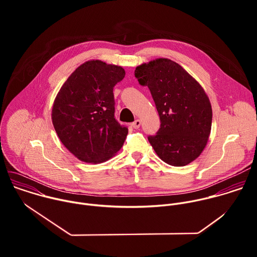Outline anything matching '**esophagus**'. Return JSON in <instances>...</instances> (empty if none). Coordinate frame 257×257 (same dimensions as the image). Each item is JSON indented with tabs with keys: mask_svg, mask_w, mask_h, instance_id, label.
Masks as SVG:
<instances>
[{
	"mask_svg": "<svg viewBox=\"0 0 257 257\" xmlns=\"http://www.w3.org/2000/svg\"><path fill=\"white\" fill-rule=\"evenodd\" d=\"M140 125H141V121L140 120H135L133 123H132V127L134 128V129H138L139 127H140Z\"/></svg>",
	"mask_w": 257,
	"mask_h": 257,
	"instance_id": "obj_1",
	"label": "esophagus"
}]
</instances>
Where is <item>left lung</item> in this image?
Returning a JSON list of instances; mask_svg holds the SVG:
<instances>
[{
    "instance_id": "obj_1",
    "label": "left lung",
    "mask_w": 257,
    "mask_h": 257,
    "mask_svg": "<svg viewBox=\"0 0 257 257\" xmlns=\"http://www.w3.org/2000/svg\"><path fill=\"white\" fill-rule=\"evenodd\" d=\"M135 77L148 86L161 120L149 141L165 163L183 167L197 159L207 143L212 121L211 104L201 85L178 63L165 58L144 63Z\"/></svg>"
}]
</instances>
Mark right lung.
<instances>
[{
  "instance_id": "right-lung-1",
  "label": "right lung",
  "mask_w": 257,
  "mask_h": 257,
  "mask_svg": "<svg viewBox=\"0 0 257 257\" xmlns=\"http://www.w3.org/2000/svg\"><path fill=\"white\" fill-rule=\"evenodd\" d=\"M124 77L121 66L91 60L73 72L58 92L53 125L65 148L78 160L103 163L123 146L128 129L115 119L113 90Z\"/></svg>"
}]
</instances>
